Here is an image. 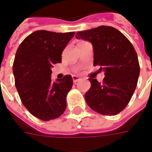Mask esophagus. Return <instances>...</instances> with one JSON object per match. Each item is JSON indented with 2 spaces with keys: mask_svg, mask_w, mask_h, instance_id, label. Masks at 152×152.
I'll use <instances>...</instances> for the list:
<instances>
[{
  "mask_svg": "<svg viewBox=\"0 0 152 152\" xmlns=\"http://www.w3.org/2000/svg\"><path fill=\"white\" fill-rule=\"evenodd\" d=\"M72 78H73V83H77L79 80H80V78L78 77V76H76V75H73V76H72Z\"/></svg>",
  "mask_w": 152,
  "mask_h": 152,
  "instance_id": "1",
  "label": "esophagus"
}]
</instances>
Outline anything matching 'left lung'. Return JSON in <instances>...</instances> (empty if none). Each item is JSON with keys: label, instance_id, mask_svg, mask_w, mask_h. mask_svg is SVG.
I'll list each match as a JSON object with an SVG mask.
<instances>
[{"label": "left lung", "instance_id": "left-lung-1", "mask_svg": "<svg viewBox=\"0 0 152 152\" xmlns=\"http://www.w3.org/2000/svg\"><path fill=\"white\" fill-rule=\"evenodd\" d=\"M76 38L91 42L94 66L104 71L102 83L89 79L91 89L85 93L88 106L102 115H116L127 107L137 86L140 64L137 53L125 36L110 26H100L76 33Z\"/></svg>", "mask_w": 152, "mask_h": 152}]
</instances>
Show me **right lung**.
<instances>
[{
  "instance_id": "right-lung-1",
  "label": "right lung",
  "mask_w": 152,
  "mask_h": 152,
  "mask_svg": "<svg viewBox=\"0 0 152 152\" xmlns=\"http://www.w3.org/2000/svg\"><path fill=\"white\" fill-rule=\"evenodd\" d=\"M74 34L38 30L17 50L12 67L15 85L23 106L39 119H55L66 110L73 78L65 75L52 82L50 74L52 66L61 62V53Z\"/></svg>"
}]
</instances>
